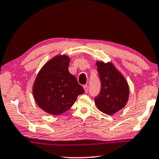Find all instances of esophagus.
Wrapping results in <instances>:
<instances>
[{
  "label": "esophagus",
  "instance_id": "obj_1",
  "mask_svg": "<svg viewBox=\"0 0 159 159\" xmlns=\"http://www.w3.org/2000/svg\"><path fill=\"white\" fill-rule=\"evenodd\" d=\"M84 89L85 90V92L87 93L88 92V90H89V86H88V85H85L84 86Z\"/></svg>",
  "mask_w": 159,
  "mask_h": 159
}]
</instances>
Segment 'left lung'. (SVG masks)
<instances>
[{"instance_id": "left-lung-1", "label": "left lung", "mask_w": 159, "mask_h": 159, "mask_svg": "<svg viewBox=\"0 0 159 159\" xmlns=\"http://www.w3.org/2000/svg\"><path fill=\"white\" fill-rule=\"evenodd\" d=\"M101 90L95 98L98 110L111 115L124 107L128 101L129 89L123 75L111 62L96 61Z\"/></svg>"}]
</instances>
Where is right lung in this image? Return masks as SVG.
Here are the masks:
<instances>
[{
	"mask_svg": "<svg viewBox=\"0 0 159 159\" xmlns=\"http://www.w3.org/2000/svg\"><path fill=\"white\" fill-rule=\"evenodd\" d=\"M70 58L58 55L45 64L32 87L38 106L49 114L61 115L72 107L78 95L85 92L77 79L69 71Z\"/></svg>",
	"mask_w": 159,
	"mask_h": 159,
	"instance_id": "obj_1",
	"label": "right lung"
}]
</instances>
